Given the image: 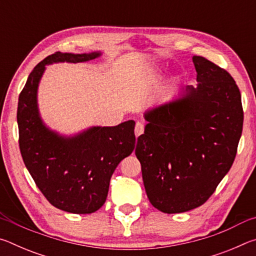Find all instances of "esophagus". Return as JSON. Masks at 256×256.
<instances>
[{
  "label": "esophagus",
  "mask_w": 256,
  "mask_h": 256,
  "mask_svg": "<svg viewBox=\"0 0 256 256\" xmlns=\"http://www.w3.org/2000/svg\"><path fill=\"white\" fill-rule=\"evenodd\" d=\"M144 132V124L141 122H136V128H134V133H136V136L138 138V136H141Z\"/></svg>",
  "instance_id": "34e87169"
}]
</instances>
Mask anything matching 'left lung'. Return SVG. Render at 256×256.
<instances>
[{
	"instance_id": "1",
	"label": "left lung",
	"mask_w": 256,
	"mask_h": 256,
	"mask_svg": "<svg viewBox=\"0 0 256 256\" xmlns=\"http://www.w3.org/2000/svg\"><path fill=\"white\" fill-rule=\"evenodd\" d=\"M198 86L144 115L138 138L146 196L164 214H180L208 201L230 170L244 112L232 76L202 56H193Z\"/></svg>"
}]
</instances>
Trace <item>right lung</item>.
<instances>
[{"mask_svg": "<svg viewBox=\"0 0 256 256\" xmlns=\"http://www.w3.org/2000/svg\"><path fill=\"white\" fill-rule=\"evenodd\" d=\"M99 55L56 52L34 68L19 94L16 120L24 162L47 201L70 214H92L102 206L112 172L134 150L136 122L94 126L73 138L60 136L42 122L37 88L47 64L86 62Z\"/></svg>", "mask_w": 256, "mask_h": 256, "instance_id": "add662e5", "label": "right lung"}]
</instances>
